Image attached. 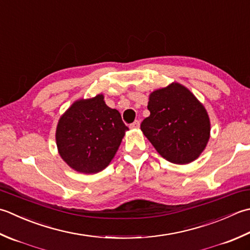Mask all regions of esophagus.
Here are the masks:
<instances>
[{"instance_id": "34e87169", "label": "esophagus", "mask_w": 250, "mask_h": 250, "mask_svg": "<svg viewBox=\"0 0 250 250\" xmlns=\"http://www.w3.org/2000/svg\"><path fill=\"white\" fill-rule=\"evenodd\" d=\"M140 128V121L139 120H135L133 124L130 125V129H133V130H136Z\"/></svg>"}]
</instances>
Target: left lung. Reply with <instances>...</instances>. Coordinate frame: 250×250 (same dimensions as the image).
Returning a JSON list of instances; mask_svg holds the SVG:
<instances>
[{"label": "left lung", "mask_w": 250, "mask_h": 250, "mask_svg": "<svg viewBox=\"0 0 250 250\" xmlns=\"http://www.w3.org/2000/svg\"><path fill=\"white\" fill-rule=\"evenodd\" d=\"M147 108L141 130L161 157L177 165L196 160L210 138L208 112L196 96L172 82L150 93Z\"/></svg>", "instance_id": "1"}]
</instances>
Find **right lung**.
Segmentation results:
<instances>
[{
	"label": "right lung",
	"instance_id": "right-lung-1",
	"mask_svg": "<svg viewBox=\"0 0 250 250\" xmlns=\"http://www.w3.org/2000/svg\"><path fill=\"white\" fill-rule=\"evenodd\" d=\"M128 130L120 112L106 105L103 94L77 100L58 120V153L77 172L97 173L110 164Z\"/></svg>",
	"mask_w": 250,
	"mask_h": 250
}]
</instances>
